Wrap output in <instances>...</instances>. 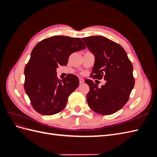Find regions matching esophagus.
Masks as SVG:
<instances>
[{"label": "esophagus", "instance_id": "34e87169", "mask_svg": "<svg viewBox=\"0 0 157 157\" xmlns=\"http://www.w3.org/2000/svg\"><path fill=\"white\" fill-rule=\"evenodd\" d=\"M84 79H82V78H80V79H79V82H80V84H82V83H84Z\"/></svg>", "mask_w": 157, "mask_h": 157}]
</instances>
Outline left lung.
Instances as JSON below:
<instances>
[{"instance_id":"1","label":"left lung","mask_w":157,"mask_h":157,"mask_svg":"<svg viewBox=\"0 0 157 157\" xmlns=\"http://www.w3.org/2000/svg\"><path fill=\"white\" fill-rule=\"evenodd\" d=\"M82 39L95 56L92 77H103L106 80L101 88L92 80H85L90 86L88 104L97 113L111 115L119 111L129 99L135 84L132 64L124 49L113 40L102 36Z\"/></svg>"}]
</instances>
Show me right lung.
Instances as JSON below:
<instances>
[{
    "label": "right lung",
    "mask_w": 157,
    "mask_h": 157,
    "mask_svg": "<svg viewBox=\"0 0 157 157\" xmlns=\"http://www.w3.org/2000/svg\"><path fill=\"white\" fill-rule=\"evenodd\" d=\"M85 48L80 38L65 36L47 38L34 47L24 70V88L36 112L52 115L65 108L69 95L78 87L79 80L71 74L59 80L56 69L59 65H67L73 52Z\"/></svg>",
    "instance_id": "add662e5"
}]
</instances>
